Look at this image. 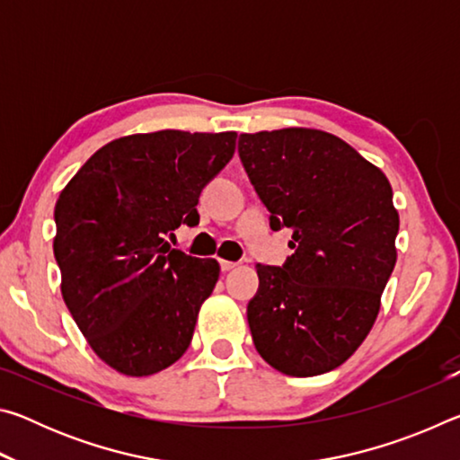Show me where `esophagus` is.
<instances>
[{
	"mask_svg": "<svg viewBox=\"0 0 460 460\" xmlns=\"http://www.w3.org/2000/svg\"><path fill=\"white\" fill-rule=\"evenodd\" d=\"M219 266H221V271H231L233 268H235V266H237V263H235V261H227V260H221V261H219Z\"/></svg>",
	"mask_w": 460,
	"mask_h": 460,
	"instance_id": "obj_1",
	"label": "esophagus"
}]
</instances>
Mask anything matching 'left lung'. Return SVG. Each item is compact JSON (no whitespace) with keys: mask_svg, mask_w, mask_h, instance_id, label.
<instances>
[{"mask_svg":"<svg viewBox=\"0 0 460 460\" xmlns=\"http://www.w3.org/2000/svg\"><path fill=\"white\" fill-rule=\"evenodd\" d=\"M237 152L270 227L290 229L294 249L282 268L258 266L247 305L253 345L286 376H321L357 351L377 318L400 229L392 186L318 129L241 134Z\"/></svg>","mask_w":460,"mask_h":460,"instance_id":"obj_1","label":"left lung"}]
</instances>
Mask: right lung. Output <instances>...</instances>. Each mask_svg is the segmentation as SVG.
Instances as JSON below:
<instances>
[{"instance_id":"obj_1","label":"right lung","mask_w":460,"mask_h":460,"mask_svg":"<svg viewBox=\"0 0 460 460\" xmlns=\"http://www.w3.org/2000/svg\"><path fill=\"white\" fill-rule=\"evenodd\" d=\"M235 131L164 129L101 147L54 207L62 298L109 367L142 377L189 349L217 260L168 245L199 223L200 190L227 166Z\"/></svg>"}]
</instances>
